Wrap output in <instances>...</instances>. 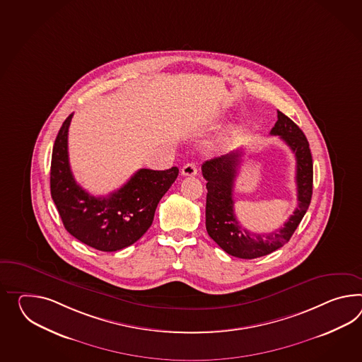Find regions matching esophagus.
<instances>
[{
	"instance_id": "obj_1",
	"label": "esophagus",
	"mask_w": 362,
	"mask_h": 362,
	"mask_svg": "<svg viewBox=\"0 0 362 362\" xmlns=\"http://www.w3.org/2000/svg\"><path fill=\"white\" fill-rule=\"evenodd\" d=\"M182 175L185 177H194L197 175V166L196 163H187L182 168Z\"/></svg>"
}]
</instances>
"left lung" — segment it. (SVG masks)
Segmentation results:
<instances>
[{
    "label": "left lung",
    "mask_w": 362,
    "mask_h": 362,
    "mask_svg": "<svg viewBox=\"0 0 362 362\" xmlns=\"http://www.w3.org/2000/svg\"><path fill=\"white\" fill-rule=\"evenodd\" d=\"M272 136H280L296 156V183L298 205L284 226L268 234H256L245 229L234 213V180L237 177L242 150H235L221 158L206 160L202 166L206 183L205 226L209 237L229 255L240 259H256L268 255L289 242L293 233L309 208L313 194V157L309 141L300 127L277 111Z\"/></svg>",
    "instance_id": "1"
}]
</instances>
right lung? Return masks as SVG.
<instances>
[{
  "instance_id": "obj_1",
  "label": "right lung",
  "mask_w": 362,
  "mask_h": 362,
  "mask_svg": "<svg viewBox=\"0 0 362 362\" xmlns=\"http://www.w3.org/2000/svg\"><path fill=\"white\" fill-rule=\"evenodd\" d=\"M73 114L54 140L51 162V196L68 233L99 251L112 252L131 246L148 231L159 200L175 182L179 170L140 168L115 192L95 197L71 174L68 131Z\"/></svg>"
}]
</instances>
